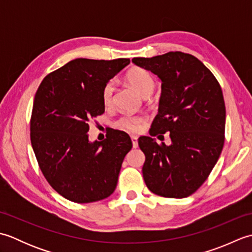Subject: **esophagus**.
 I'll return each mask as SVG.
<instances>
[{"label":"esophagus","instance_id":"34e87169","mask_svg":"<svg viewBox=\"0 0 252 252\" xmlns=\"http://www.w3.org/2000/svg\"><path fill=\"white\" fill-rule=\"evenodd\" d=\"M131 141H132V144H133V147H134V148L138 147V141H137V137L136 136L132 135L131 136Z\"/></svg>","mask_w":252,"mask_h":252}]
</instances>
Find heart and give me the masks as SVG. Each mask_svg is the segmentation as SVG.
<instances>
[{"label": "heart", "instance_id": "heart-1", "mask_svg": "<svg viewBox=\"0 0 252 252\" xmlns=\"http://www.w3.org/2000/svg\"><path fill=\"white\" fill-rule=\"evenodd\" d=\"M126 80L131 87L143 97H147L153 92L155 84H156L152 74L142 68H134L130 70L126 74ZM114 90L115 88L112 82H108L105 85L103 90V101L105 105H109L111 103ZM145 121V118L141 116H125L117 122V126L122 130L137 132L144 126Z\"/></svg>", "mask_w": 252, "mask_h": 252}]
</instances>
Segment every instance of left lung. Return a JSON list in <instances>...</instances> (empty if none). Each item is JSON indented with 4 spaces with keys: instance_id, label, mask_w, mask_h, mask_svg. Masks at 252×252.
Listing matches in <instances>:
<instances>
[{
    "instance_id": "1",
    "label": "left lung",
    "mask_w": 252,
    "mask_h": 252,
    "mask_svg": "<svg viewBox=\"0 0 252 252\" xmlns=\"http://www.w3.org/2000/svg\"><path fill=\"white\" fill-rule=\"evenodd\" d=\"M132 62L161 80L151 135L170 132L171 137L170 145L140 137L144 181L156 195L189 196L207 180L224 145L225 104L220 84L199 60L182 52Z\"/></svg>"
}]
</instances>
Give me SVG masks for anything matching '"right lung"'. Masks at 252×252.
I'll return each instance as SVG.
<instances>
[{
  "mask_svg": "<svg viewBox=\"0 0 252 252\" xmlns=\"http://www.w3.org/2000/svg\"><path fill=\"white\" fill-rule=\"evenodd\" d=\"M129 63V58H77L46 76L36 91L31 145L47 182L68 200L98 201L116 189L131 138L114 130L91 142L89 122L105 111V85Z\"/></svg>",
  "mask_w": 252,
  "mask_h": 252,
  "instance_id": "obj_1",
  "label": "right lung"
}]
</instances>
